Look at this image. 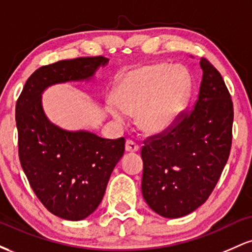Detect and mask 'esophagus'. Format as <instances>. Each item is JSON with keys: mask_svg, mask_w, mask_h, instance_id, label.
<instances>
[{"mask_svg": "<svg viewBox=\"0 0 252 252\" xmlns=\"http://www.w3.org/2000/svg\"><path fill=\"white\" fill-rule=\"evenodd\" d=\"M138 149H140V146H138V144L136 143L135 141L126 140V152L135 153V152H137Z\"/></svg>", "mask_w": 252, "mask_h": 252, "instance_id": "esophagus-1", "label": "esophagus"}]
</instances>
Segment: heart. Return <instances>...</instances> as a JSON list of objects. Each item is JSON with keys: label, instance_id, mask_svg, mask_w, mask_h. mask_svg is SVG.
Returning a JSON list of instances; mask_svg holds the SVG:
<instances>
[{"label": "heart", "instance_id": "b5f03b06", "mask_svg": "<svg viewBox=\"0 0 252 252\" xmlns=\"http://www.w3.org/2000/svg\"><path fill=\"white\" fill-rule=\"evenodd\" d=\"M192 82L184 68L158 63L131 68L115 86L110 114L123 121L124 111H138V123L156 134L175 123L189 102Z\"/></svg>", "mask_w": 252, "mask_h": 252}]
</instances>
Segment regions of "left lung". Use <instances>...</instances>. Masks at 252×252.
Here are the masks:
<instances>
[{"label":"left lung","mask_w":252,"mask_h":252,"mask_svg":"<svg viewBox=\"0 0 252 252\" xmlns=\"http://www.w3.org/2000/svg\"><path fill=\"white\" fill-rule=\"evenodd\" d=\"M202 79L192 110L168 129L147 137L141 149L144 200L164 218L201 206L215 189L232 144L233 104L218 70L201 58Z\"/></svg>","instance_id":"obj_1"}]
</instances>
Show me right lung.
I'll use <instances>...</instances> for the list:
<instances>
[{"mask_svg":"<svg viewBox=\"0 0 252 252\" xmlns=\"http://www.w3.org/2000/svg\"><path fill=\"white\" fill-rule=\"evenodd\" d=\"M108 62L98 56L42 66L28 78L16 102L22 169L43 206L66 220H82L97 209L110 175L124 154L126 140L54 126L43 112L41 94L54 84L88 80Z\"/></svg>","mask_w":252,"mask_h":252,"instance_id":"right-lung-1","label":"right lung"}]
</instances>
